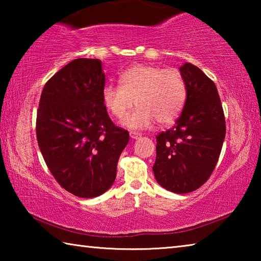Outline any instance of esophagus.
<instances>
[{"label":"esophagus","instance_id":"34e87169","mask_svg":"<svg viewBox=\"0 0 261 261\" xmlns=\"http://www.w3.org/2000/svg\"><path fill=\"white\" fill-rule=\"evenodd\" d=\"M140 136H141V135L139 134V132H136V131H131V132H130V137H131L132 139H138Z\"/></svg>","mask_w":261,"mask_h":261}]
</instances>
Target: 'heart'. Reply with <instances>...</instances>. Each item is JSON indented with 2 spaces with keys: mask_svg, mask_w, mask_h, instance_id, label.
I'll return each instance as SVG.
<instances>
[{
  "mask_svg": "<svg viewBox=\"0 0 261 261\" xmlns=\"http://www.w3.org/2000/svg\"><path fill=\"white\" fill-rule=\"evenodd\" d=\"M187 94V84L178 70L137 64L121 73L120 85L103 87L102 99L117 120H123L136 102L139 107L129 115L125 124L141 129L154 121L161 125L173 123L182 113Z\"/></svg>",
  "mask_w": 261,
  "mask_h": 261,
  "instance_id": "b5f03b06",
  "label": "heart"
}]
</instances>
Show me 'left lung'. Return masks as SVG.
Masks as SVG:
<instances>
[{
  "mask_svg": "<svg viewBox=\"0 0 261 261\" xmlns=\"http://www.w3.org/2000/svg\"><path fill=\"white\" fill-rule=\"evenodd\" d=\"M179 71L187 84V101L175 125L156 136L153 171L162 188L189 193L214 171L226 137V120L214 82L191 63Z\"/></svg>",
  "mask_w": 261,
  "mask_h": 261,
  "instance_id": "left-lung-1",
  "label": "left lung"
}]
</instances>
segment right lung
<instances>
[{"label": "right lung", "mask_w": 261, "mask_h": 261, "mask_svg": "<svg viewBox=\"0 0 261 261\" xmlns=\"http://www.w3.org/2000/svg\"><path fill=\"white\" fill-rule=\"evenodd\" d=\"M105 82L99 60L76 59L45 84L39 101L35 130L43 160L56 182L81 198L112 187L129 143V131L107 113Z\"/></svg>", "instance_id": "add662e5"}]
</instances>
